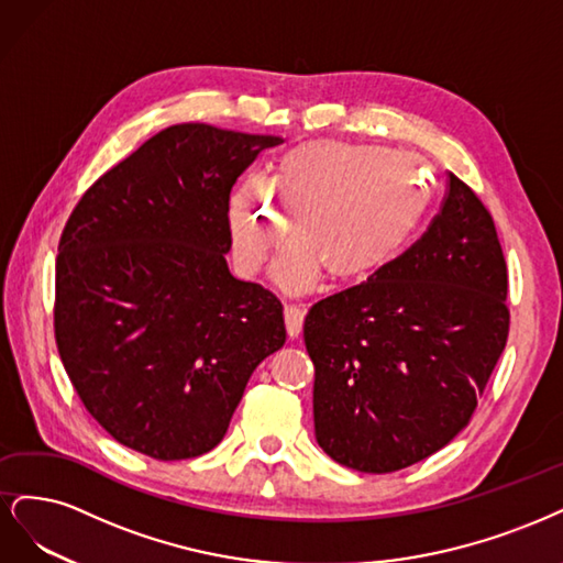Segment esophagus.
I'll return each mask as SVG.
<instances>
[{
	"label": "esophagus",
	"instance_id": "1",
	"mask_svg": "<svg viewBox=\"0 0 563 563\" xmlns=\"http://www.w3.org/2000/svg\"><path fill=\"white\" fill-rule=\"evenodd\" d=\"M285 330L289 336H299L301 328H303V318H306V311L303 306H297V303H285Z\"/></svg>",
	"mask_w": 563,
	"mask_h": 563
}]
</instances>
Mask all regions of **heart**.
Returning <instances> with one entry per match:
<instances>
[{
  "label": "heart",
  "mask_w": 563,
  "mask_h": 563,
  "mask_svg": "<svg viewBox=\"0 0 563 563\" xmlns=\"http://www.w3.org/2000/svg\"><path fill=\"white\" fill-rule=\"evenodd\" d=\"M430 191L419 161L369 144L313 140L289 150L264 189L235 187L229 203L235 257L260 271L287 233L297 245L276 264L289 289L365 278L388 264L423 220Z\"/></svg>",
  "instance_id": "b5f03b06"
}]
</instances>
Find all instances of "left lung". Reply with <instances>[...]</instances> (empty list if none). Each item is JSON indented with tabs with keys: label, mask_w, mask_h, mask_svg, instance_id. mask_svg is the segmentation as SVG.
<instances>
[{
	"label": "left lung",
	"mask_w": 563,
	"mask_h": 563,
	"mask_svg": "<svg viewBox=\"0 0 563 563\" xmlns=\"http://www.w3.org/2000/svg\"><path fill=\"white\" fill-rule=\"evenodd\" d=\"M507 264L492 212L449 173L428 231L303 322L322 451L360 473H395L467 426L510 334Z\"/></svg>",
	"instance_id": "obj_1"
}]
</instances>
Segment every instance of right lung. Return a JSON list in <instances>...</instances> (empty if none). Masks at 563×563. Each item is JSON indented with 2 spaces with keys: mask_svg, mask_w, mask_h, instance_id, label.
<instances>
[{
  "mask_svg": "<svg viewBox=\"0 0 563 563\" xmlns=\"http://www.w3.org/2000/svg\"><path fill=\"white\" fill-rule=\"evenodd\" d=\"M280 137L179 123L86 189L63 229L53 330L65 372L112 438L156 461L222 442L280 299L235 280L229 196Z\"/></svg>",
  "mask_w": 563,
  "mask_h": 563,
  "instance_id": "add662e5",
  "label": "right lung"
}]
</instances>
